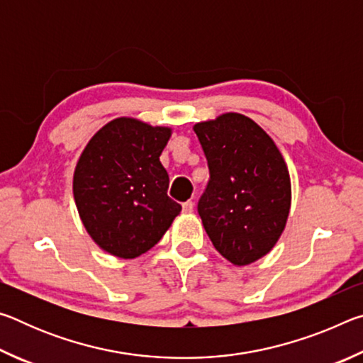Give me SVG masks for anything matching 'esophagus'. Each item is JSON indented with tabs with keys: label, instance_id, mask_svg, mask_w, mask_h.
<instances>
[{
	"label": "esophagus",
	"instance_id": "1",
	"mask_svg": "<svg viewBox=\"0 0 363 363\" xmlns=\"http://www.w3.org/2000/svg\"><path fill=\"white\" fill-rule=\"evenodd\" d=\"M182 210H184V213H192L194 211V201H186V203L182 205Z\"/></svg>",
	"mask_w": 363,
	"mask_h": 363
}]
</instances>
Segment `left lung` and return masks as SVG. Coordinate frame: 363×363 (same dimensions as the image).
I'll return each instance as SVG.
<instances>
[{
	"label": "left lung",
	"instance_id": "left-lung-1",
	"mask_svg": "<svg viewBox=\"0 0 363 363\" xmlns=\"http://www.w3.org/2000/svg\"><path fill=\"white\" fill-rule=\"evenodd\" d=\"M210 181L199 200L208 237L235 266L267 255L285 229L291 184L285 160L261 126L240 113L196 123Z\"/></svg>",
	"mask_w": 363,
	"mask_h": 363
}]
</instances>
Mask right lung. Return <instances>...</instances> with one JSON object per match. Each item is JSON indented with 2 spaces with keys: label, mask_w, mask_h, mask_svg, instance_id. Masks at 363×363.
I'll return each instance as SVG.
<instances>
[{
  "label": "right lung",
  "mask_w": 363,
  "mask_h": 363,
  "mask_svg": "<svg viewBox=\"0 0 363 363\" xmlns=\"http://www.w3.org/2000/svg\"><path fill=\"white\" fill-rule=\"evenodd\" d=\"M169 128L116 118L97 131L79 157L73 196L83 225L107 253L131 259L160 242L181 213L168 196L160 155Z\"/></svg>",
  "instance_id": "1"
}]
</instances>
